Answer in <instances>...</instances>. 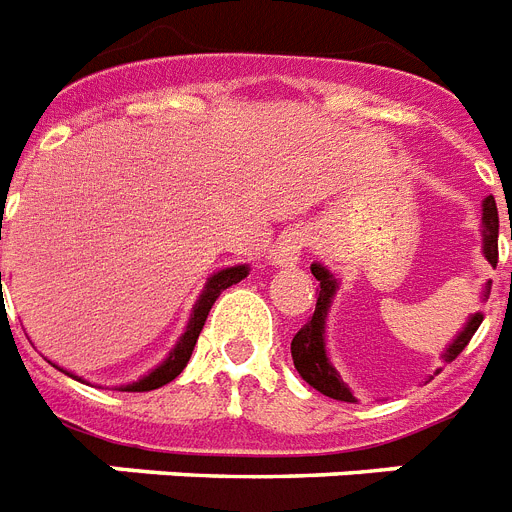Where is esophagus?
Returning a JSON list of instances; mask_svg holds the SVG:
<instances>
[{
    "label": "esophagus",
    "mask_w": 512,
    "mask_h": 512,
    "mask_svg": "<svg viewBox=\"0 0 512 512\" xmlns=\"http://www.w3.org/2000/svg\"><path fill=\"white\" fill-rule=\"evenodd\" d=\"M304 245V232H288V235H282L280 240H277L275 251H272V261H275L277 267H293V264L301 259Z\"/></svg>",
    "instance_id": "obj_1"
}]
</instances>
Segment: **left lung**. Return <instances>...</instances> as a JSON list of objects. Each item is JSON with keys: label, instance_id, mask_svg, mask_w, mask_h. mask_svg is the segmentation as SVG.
Masks as SVG:
<instances>
[{"label": "left lung", "instance_id": "left-lung-1", "mask_svg": "<svg viewBox=\"0 0 512 512\" xmlns=\"http://www.w3.org/2000/svg\"><path fill=\"white\" fill-rule=\"evenodd\" d=\"M484 256L486 261L497 267V237H500V216H497V203L494 198L484 200ZM512 237V232H510ZM312 275L317 277L320 282V296H317V306H314V314L309 317L301 330L293 335V341H290V354H293V365H296L298 375L309 383L312 388H317L320 394L330 396V399H338V402H357L354 394H351V388L346 386L338 375L333 365H330V359H327V351H325V320H327V309L333 304V296L335 290H338V280H335L330 272H327L322 264H312ZM489 293V288H486ZM484 320V314L476 312L465 322V327L457 333V338L449 343V349L444 351V362H452V359L460 357V351L465 349L473 338V333L478 330Z\"/></svg>", "mask_w": 512, "mask_h": 512}]
</instances>
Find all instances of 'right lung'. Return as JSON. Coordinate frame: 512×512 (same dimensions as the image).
<instances>
[{"label":"right lung","mask_w":512,"mask_h":512,"mask_svg":"<svg viewBox=\"0 0 512 512\" xmlns=\"http://www.w3.org/2000/svg\"><path fill=\"white\" fill-rule=\"evenodd\" d=\"M243 277H248V264L227 267V269H222V272H216V275L208 277L206 288H203L200 298L195 301V306H192V314H190V322H187L185 335H182V338L177 341V346L171 349V354L166 357V362H161V365L155 367L153 372H147L145 378H140L137 383L121 386V391H153V388L166 386V383H171V380L177 378L179 372L187 367V362H190L192 349H195V343H198V335H200V330H203V325H206V317H208V312H211L214 301L222 296V290H227L230 285L240 282ZM0 285H2V272H0ZM68 375H71V372H68ZM71 378H76V375H71Z\"/></svg>","instance_id":"right-lung-1"}]
</instances>
